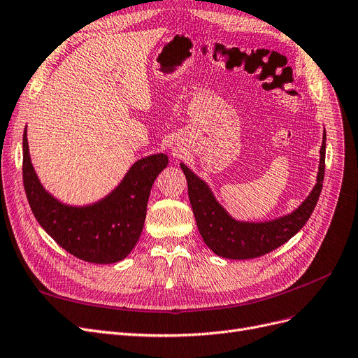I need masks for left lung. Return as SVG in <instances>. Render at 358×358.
Returning <instances> with one entry per match:
<instances>
[{
    "label": "left lung",
    "mask_w": 358,
    "mask_h": 358,
    "mask_svg": "<svg viewBox=\"0 0 358 358\" xmlns=\"http://www.w3.org/2000/svg\"><path fill=\"white\" fill-rule=\"evenodd\" d=\"M320 155L317 182L310 196L292 214L267 222H242L233 220L215 201L205 181L181 164V169L187 178L189 199L197 229H199L206 246L222 258L250 259L266 255L286 243L290 237L306 226L320 197L324 178L326 131L323 134Z\"/></svg>",
    "instance_id": "left-lung-1"
}]
</instances>
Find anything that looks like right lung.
Returning <instances> with one entry per match:
<instances>
[{
  "label": "right lung",
  "instance_id": "1",
  "mask_svg": "<svg viewBox=\"0 0 358 358\" xmlns=\"http://www.w3.org/2000/svg\"><path fill=\"white\" fill-rule=\"evenodd\" d=\"M168 165L164 153L143 157L129 168L121 184L88 206H69L44 190L31 164L23 132V186L36 221L64 250L94 264L124 259L140 239L153 182Z\"/></svg>",
  "mask_w": 358,
  "mask_h": 358
}]
</instances>
